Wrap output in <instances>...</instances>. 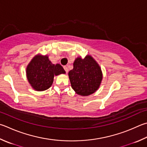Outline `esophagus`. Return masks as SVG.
I'll list each match as a JSON object with an SVG mask.
<instances>
[{"mask_svg": "<svg viewBox=\"0 0 147 147\" xmlns=\"http://www.w3.org/2000/svg\"><path fill=\"white\" fill-rule=\"evenodd\" d=\"M63 69H64V70H65V71L66 72V73H68V71H69L67 67V66H64V67H63Z\"/></svg>", "mask_w": 147, "mask_h": 147, "instance_id": "1", "label": "esophagus"}]
</instances>
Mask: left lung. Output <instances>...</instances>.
Here are the masks:
<instances>
[{
    "mask_svg": "<svg viewBox=\"0 0 147 147\" xmlns=\"http://www.w3.org/2000/svg\"><path fill=\"white\" fill-rule=\"evenodd\" d=\"M71 87L77 94L87 96L99 88L102 80V72L98 63L91 56L74 60L73 69L69 72Z\"/></svg>",
    "mask_w": 147,
    "mask_h": 147,
    "instance_id": "8db88e82",
    "label": "left lung"
}]
</instances>
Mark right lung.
<instances>
[{
    "mask_svg": "<svg viewBox=\"0 0 147 147\" xmlns=\"http://www.w3.org/2000/svg\"><path fill=\"white\" fill-rule=\"evenodd\" d=\"M60 64H53L48 56L37 55L26 68V75L31 86L37 91H43L51 86L55 76L65 74Z\"/></svg>",
    "mask_w": 147,
    "mask_h": 147,
    "instance_id": "right-lung-1",
    "label": "right lung"
}]
</instances>
